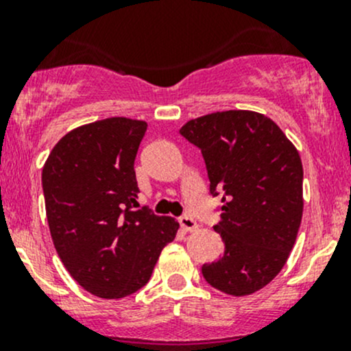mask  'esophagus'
<instances>
[{"label": "esophagus", "mask_w": 351, "mask_h": 351, "mask_svg": "<svg viewBox=\"0 0 351 351\" xmlns=\"http://www.w3.org/2000/svg\"><path fill=\"white\" fill-rule=\"evenodd\" d=\"M178 221H180V226H182L183 231H195L197 229V222L193 221L192 217H189V215H183V217H180Z\"/></svg>", "instance_id": "1"}]
</instances>
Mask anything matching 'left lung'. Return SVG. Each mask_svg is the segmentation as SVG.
Wrapping results in <instances>:
<instances>
[{
    "instance_id": "1",
    "label": "left lung",
    "mask_w": 351,
    "mask_h": 351,
    "mask_svg": "<svg viewBox=\"0 0 351 351\" xmlns=\"http://www.w3.org/2000/svg\"><path fill=\"white\" fill-rule=\"evenodd\" d=\"M180 134L204 156L210 193L221 200L214 226L224 241L202 275L229 295H250L284 268L302 221V161L263 113L228 110L189 120Z\"/></svg>"
}]
</instances>
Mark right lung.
Returning a JSON list of instances; mask_svg holds the SVG:
<instances>
[{"mask_svg":"<svg viewBox=\"0 0 351 351\" xmlns=\"http://www.w3.org/2000/svg\"><path fill=\"white\" fill-rule=\"evenodd\" d=\"M146 129L125 117L81 125L56 144L42 169L56 251L71 277L101 299L143 289L180 228L147 207L136 210L134 161Z\"/></svg>","mask_w":351,"mask_h":351,"instance_id":"obj_1","label":"right lung"}]
</instances>
